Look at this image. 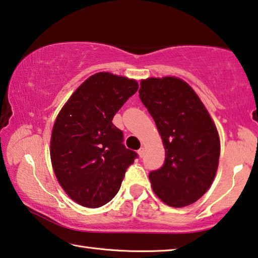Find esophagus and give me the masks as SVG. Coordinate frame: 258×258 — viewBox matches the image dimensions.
<instances>
[{
	"mask_svg": "<svg viewBox=\"0 0 258 258\" xmlns=\"http://www.w3.org/2000/svg\"><path fill=\"white\" fill-rule=\"evenodd\" d=\"M138 155H139V157H144V155H145V149H144V148L139 149V150H138Z\"/></svg>",
	"mask_w": 258,
	"mask_h": 258,
	"instance_id": "obj_1",
	"label": "esophagus"
}]
</instances>
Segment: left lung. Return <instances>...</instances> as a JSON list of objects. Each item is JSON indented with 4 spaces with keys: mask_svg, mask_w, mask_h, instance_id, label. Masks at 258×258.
Listing matches in <instances>:
<instances>
[{
    "mask_svg": "<svg viewBox=\"0 0 258 258\" xmlns=\"http://www.w3.org/2000/svg\"><path fill=\"white\" fill-rule=\"evenodd\" d=\"M139 94L165 149L164 164L149 173L151 188L167 206H189L209 189L217 173V127L198 94L180 78L142 79Z\"/></svg>",
    "mask_w": 258,
    "mask_h": 258,
    "instance_id": "left-lung-1",
    "label": "left lung"
}]
</instances>
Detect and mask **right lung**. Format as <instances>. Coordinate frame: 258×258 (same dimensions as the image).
Wrapping results in <instances>:
<instances>
[{
	"mask_svg": "<svg viewBox=\"0 0 258 258\" xmlns=\"http://www.w3.org/2000/svg\"><path fill=\"white\" fill-rule=\"evenodd\" d=\"M136 79L97 72L86 79L56 117L50 159L57 181L76 203L107 204L119 190L137 153L126 149L112 118L138 91Z\"/></svg>",
	"mask_w": 258,
	"mask_h": 258,
	"instance_id": "1",
	"label": "right lung"
}]
</instances>
